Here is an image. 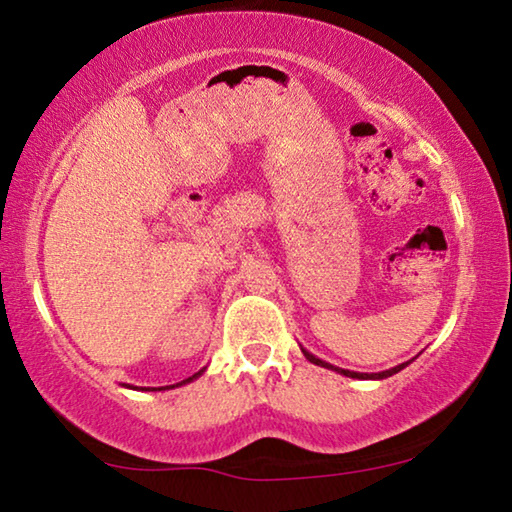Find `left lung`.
Returning a JSON list of instances; mask_svg holds the SVG:
<instances>
[{
    "label": "left lung",
    "instance_id": "8db88e82",
    "mask_svg": "<svg viewBox=\"0 0 512 512\" xmlns=\"http://www.w3.org/2000/svg\"><path fill=\"white\" fill-rule=\"evenodd\" d=\"M302 352H305V350H302ZM305 357H307L311 363H316V366L332 368V370H336V372H341V375H345V377H354V379H386V377H391V375H395V372H400L402 368L409 366V361H406V363H400V366H395V368H391V370L375 372V375H363V372H352V370H343V368H334V366H329V363H325V361L316 359L314 354H309V352H305Z\"/></svg>",
    "mask_w": 512,
    "mask_h": 512
}]
</instances>
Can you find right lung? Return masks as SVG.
I'll list each match as a JSON object with an SVG mask.
<instances>
[{
    "instance_id": "right-lung-1",
    "label": "right lung",
    "mask_w": 512,
    "mask_h": 512,
    "mask_svg": "<svg viewBox=\"0 0 512 512\" xmlns=\"http://www.w3.org/2000/svg\"><path fill=\"white\" fill-rule=\"evenodd\" d=\"M201 372H203V370H201ZM201 372H196V375H194V377H198V375H201ZM194 377H189L187 381H192ZM164 388H167V386H164ZM142 391H155V388H142Z\"/></svg>"
}]
</instances>
